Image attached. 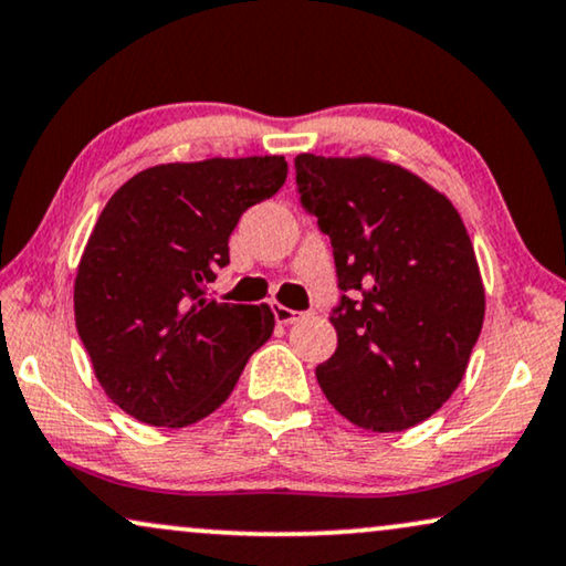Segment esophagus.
I'll use <instances>...</instances> for the list:
<instances>
[{"label": "esophagus", "instance_id": "34e87169", "mask_svg": "<svg viewBox=\"0 0 566 566\" xmlns=\"http://www.w3.org/2000/svg\"><path fill=\"white\" fill-rule=\"evenodd\" d=\"M271 313H274L276 324H284V326L292 324V321H297V316H300L297 311H292V307H284V305H279V303L271 305Z\"/></svg>", "mask_w": 566, "mask_h": 566}]
</instances>
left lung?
Returning <instances> with one entry per match:
<instances>
[{"label": "left lung", "mask_w": 566, "mask_h": 566, "mask_svg": "<svg viewBox=\"0 0 566 566\" xmlns=\"http://www.w3.org/2000/svg\"><path fill=\"white\" fill-rule=\"evenodd\" d=\"M300 206L332 240L336 353L328 402L368 431H405L452 397L485 297L460 213L412 171L376 159H295Z\"/></svg>", "instance_id": "1"}]
</instances>
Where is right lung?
<instances>
[{"label": "right lung", "mask_w": 566, "mask_h": 566, "mask_svg": "<svg viewBox=\"0 0 566 566\" xmlns=\"http://www.w3.org/2000/svg\"><path fill=\"white\" fill-rule=\"evenodd\" d=\"M287 180L282 156L161 164L104 206L75 279V326L98 384L148 426L182 428L232 395L274 332L266 305L209 297L230 234Z\"/></svg>", "instance_id": "right-lung-1"}]
</instances>
